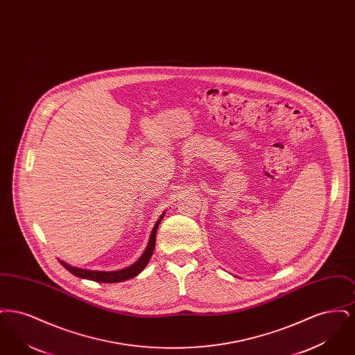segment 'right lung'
<instances>
[{"label":"right lung","mask_w":355,"mask_h":355,"mask_svg":"<svg viewBox=\"0 0 355 355\" xmlns=\"http://www.w3.org/2000/svg\"><path fill=\"white\" fill-rule=\"evenodd\" d=\"M164 216H165V213L159 217V220L155 222V225L153 227L152 234H150L149 243H148L145 252L139 257V259L135 263H133L132 266H129V268H125V269L116 271L87 270V269H80V268L70 266L69 263L64 262V261H60V262H61V265L67 270L70 271L71 274H74L76 277L90 279V281H96V282H102V284H114V282H122V281L135 278V275H138L141 271L146 268V265H148V262H149V259H150V257L153 255L154 248H155L157 229H158L159 222L164 218Z\"/></svg>","instance_id":"add662e5"}]
</instances>
